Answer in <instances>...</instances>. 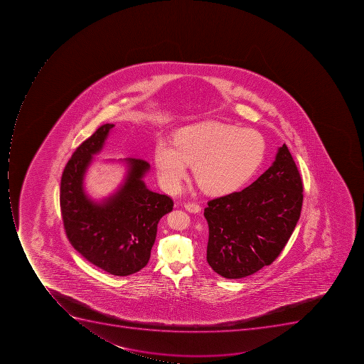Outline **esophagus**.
<instances>
[{"mask_svg":"<svg viewBox=\"0 0 364 364\" xmlns=\"http://www.w3.org/2000/svg\"><path fill=\"white\" fill-rule=\"evenodd\" d=\"M184 208L190 213H199L201 210V207L197 203H188L184 205Z\"/></svg>","mask_w":364,"mask_h":364,"instance_id":"esophagus-1","label":"esophagus"}]
</instances>
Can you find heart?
<instances>
[{"instance_id":"1","label":"heart","mask_w":364,"mask_h":364,"mask_svg":"<svg viewBox=\"0 0 364 364\" xmlns=\"http://www.w3.org/2000/svg\"><path fill=\"white\" fill-rule=\"evenodd\" d=\"M267 152L263 135L232 124L203 122L178 129L174 144L159 140L154 161L158 180L168 193L178 192L193 164V176L209 195L237 191L261 167Z\"/></svg>"}]
</instances>
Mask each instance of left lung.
<instances>
[{"label":"left lung","instance_id":"obj_1","mask_svg":"<svg viewBox=\"0 0 364 364\" xmlns=\"http://www.w3.org/2000/svg\"><path fill=\"white\" fill-rule=\"evenodd\" d=\"M303 205V182L286 144L272 166L246 189L208 201L207 262L226 279H240L280 255Z\"/></svg>","mask_w":364,"mask_h":364}]
</instances>
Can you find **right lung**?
Instances as JSON below:
<instances>
[{"mask_svg":"<svg viewBox=\"0 0 364 364\" xmlns=\"http://www.w3.org/2000/svg\"><path fill=\"white\" fill-rule=\"evenodd\" d=\"M114 124H105L75 150L63 169L60 208L69 242L85 259L117 277L138 272L149 262L158 222L173 209L168 196L150 191V165L127 158V176L114 195L95 201L84 190L86 169L102 149Z\"/></svg>","mask_w":364,"mask_h":364,"instance_id":"obj_1","label":"right lung"}]
</instances>
